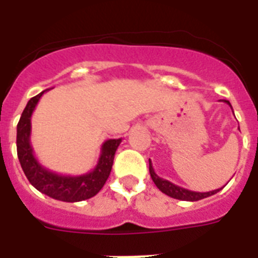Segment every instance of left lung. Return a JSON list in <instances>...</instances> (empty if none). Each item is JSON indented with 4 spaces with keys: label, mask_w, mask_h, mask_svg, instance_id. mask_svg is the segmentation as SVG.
<instances>
[{
    "label": "left lung",
    "mask_w": 258,
    "mask_h": 258,
    "mask_svg": "<svg viewBox=\"0 0 258 258\" xmlns=\"http://www.w3.org/2000/svg\"><path fill=\"white\" fill-rule=\"evenodd\" d=\"M226 104H229L232 107V104L229 103V100H224ZM233 109V108H232ZM149 170H150V175L153 178L154 183L157 184V187L161 190L162 192H165L166 196L171 197V198H175V200L180 201H190V202H194V201H200L204 200V198H208V197L213 196V194H217L220 191L221 188H217V190H213V191H206V192H200V191H191V190H187V188H183L178 186V184L172 183L170 180L163 179L159 175H157V172L154 170L153 163L149 159Z\"/></svg>",
    "instance_id": "left-lung-1"
}]
</instances>
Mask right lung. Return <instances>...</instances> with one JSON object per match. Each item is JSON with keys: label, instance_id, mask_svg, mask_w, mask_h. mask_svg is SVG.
Returning a JSON list of instances; mask_svg holds the SVG:
<instances>
[{"label": "right lung", "instance_id": "right-lung-1", "mask_svg": "<svg viewBox=\"0 0 258 258\" xmlns=\"http://www.w3.org/2000/svg\"><path fill=\"white\" fill-rule=\"evenodd\" d=\"M48 89L42 91L32 97L25 109L22 111L20 121L17 124V155L21 167L25 172L26 178L32 186L38 191L57 201L64 202H80L92 198L100 191L108 179L109 172L112 169L113 157L117 147L120 145L121 138L108 139L101 146L100 157L92 171L82 175H62L50 171L37 161L34 157L33 147L30 145V133H32V113L37 105L40 97Z\"/></svg>", "mask_w": 258, "mask_h": 258}]
</instances>
